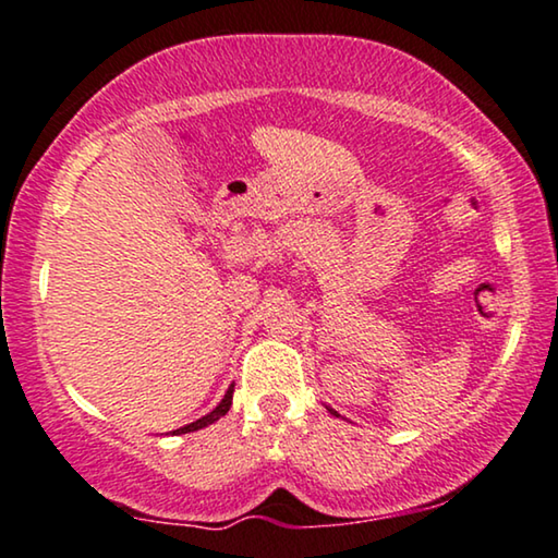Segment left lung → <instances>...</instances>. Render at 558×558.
I'll list each match as a JSON object with an SVG mask.
<instances>
[{
	"label": "left lung",
	"instance_id": "1",
	"mask_svg": "<svg viewBox=\"0 0 558 558\" xmlns=\"http://www.w3.org/2000/svg\"><path fill=\"white\" fill-rule=\"evenodd\" d=\"M335 416H338V414H335Z\"/></svg>",
	"mask_w": 558,
	"mask_h": 558
}]
</instances>
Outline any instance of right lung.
<instances>
[{
	"label": "right lung",
	"instance_id": "obj_1",
	"mask_svg": "<svg viewBox=\"0 0 558 558\" xmlns=\"http://www.w3.org/2000/svg\"><path fill=\"white\" fill-rule=\"evenodd\" d=\"M231 399H233V388H228L226 399L218 403V407H216V411H210V414H208V416L197 418V422H193V424H187V426H182V429H178V432H172V434H187V432L203 429V426H208V424H213V422H218V418H220V416H226V414H228V409H231Z\"/></svg>",
	"mask_w": 558,
	"mask_h": 558
}]
</instances>
